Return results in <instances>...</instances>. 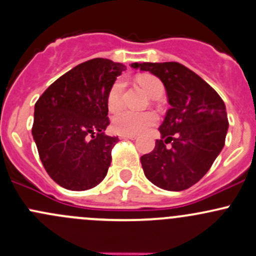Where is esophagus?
Returning a JSON list of instances; mask_svg holds the SVG:
<instances>
[{
  "label": "esophagus",
  "mask_w": 256,
  "mask_h": 256,
  "mask_svg": "<svg viewBox=\"0 0 256 256\" xmlns=\"http://www.w3.org/2000/svg\"><path fill=\"white\" fill-rule=\"evenodd\" d=\"M120 138H130V140H135L136 136L135 135H119Z\"/></svg>",
  "instance_id": "1"
}]
</instances>
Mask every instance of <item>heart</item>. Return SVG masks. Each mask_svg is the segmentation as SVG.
I'll use <instances>...</instances> for the list:
<instances>
[{"label":"heart","instance_id":"1","mask_svg":"<svg viewBox=\"0 0 256 256\" xmlns=\"http://www.w3.org/2000/svg\"><path fill=\"white\" fill-rule=\"evenodd\" d=\"M140 86L144 90L150 98L163 94V84L157 77L152 74H141L137 78ZM124 82L116 80L110 88L108 94V108L112 112L119 109L122 98ZM157 122V115L152 112H138L128 109H121L112 116V128L121 135H138Z\"/></svg>","mask_w":256,"mask_h":256}]
</instances>
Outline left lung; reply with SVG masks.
Returning a JSON list of instances; mask_svg holds the SVG:
<instances>
[{
	"label": "left lung",
	"instance_id": "left-lung-1",
	"mask_svg": "<svg viewBox=\"0 0 256 256\" xmlns=\"http://www.w3.org/2000/svg\"><path fill=\"white\" fill-rule=\"evenodd\" d=\"M131 67L162 80L170 106L160 126L162 138L141 157L144 176L160 189H189L208 172L224 146V103L208 83L179 62H135Z\"/></svg>",
	"mask_w": 256,
	"mask_h": 256
}]
</instances>
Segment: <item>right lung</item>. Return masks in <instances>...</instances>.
<instances>
[{"label":"right lung","instance_id":"right-lung-1","mask_svg":"<svg viewBox=\"0 0 256 256\" xmlns=\"http://www.w3.org/2000/svg\"><path fill=\"white\" fill-rule=\"evenodd\" d=\"M126 66L92 58L62 74L34 106L32 128L40 160L60 186L83 192L104 179L118 137L104 134L110 124L108 94Z\"/></svg>","mask_w":256,"mask_h":256}]
</instances>
